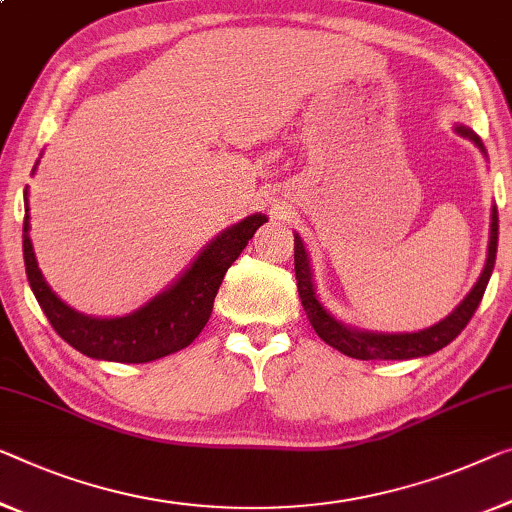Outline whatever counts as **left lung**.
I'll list each match as a JSON object with an SVG mask.
<instances>
[{
  "instance_id": "8db88e82",
  "label": "left lung",
  "mask_w": 512,
  "mask_h": 512,
  "mask_svg": "<svg viewBox=\"0 0 512 512\" xmlns=\"http://www.w3.org/2000/svg\"><path fill=\"white\" fill-rule=\"evenodd\" d=\"M455 133L467 137L480 149V154L487 158V151L480 142V137L467 126H455ZM497 241H499V213L497 207H492L490 216V243H487V259L485 269L471 287V292L464 296L462 303L451 312V315L441 319L430 329L416 331V333H377V331H363L354 329V326L342 324L335 319L324 303L319 301L315 280H312L310 257L305 253V246L299 234H294V271H296V287H299V299L303 303L305 315H308L312 329L322 338L326 345H331L338 352L361 358V361H407V358L430 356L439 349L457 338L469 319L474 317L480 299H483L487 282H490L494 259H497Z\"/></svg>"
}]
</instances>
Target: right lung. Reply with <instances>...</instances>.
I'll list each match as a JSON object with an SVG mask.
<instances>
[{"label": "right lung", "instance_id": "obj_1", "mask_svg": "<svg viewBox=\"0 0 512 512\" xmlns=\"http://www.w3.org/2000/svg\"><path fill=\"white\" fill-rule=\"evenodd\" d=\"M266 220L269 218L264 213H253L241 223L227 227L200 250L193 264L170 287L124 317L82 315L52 292L38 269L29 239V202H25L22 255L29 287L61 340L96 361L149 363L188 347L202 333L227 269Z\"/></svg>", "mask_w": 512, "mask_h": 512}]
</instances>
